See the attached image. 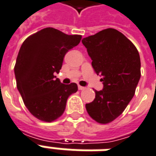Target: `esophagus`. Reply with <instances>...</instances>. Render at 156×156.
<instances>
[{
	"label": "esophagus",
	"instance_id": "34e87169",
	"mask_svg": "<svg viewBox=\"0 0 156 156\" xmlns=\"http://www.w3.org/2000/svg\"><path fill=\"white\" fill-rule=\"evenodd\" d=\"M84 87H83V86H80V85H78V89L79 90H83L84 89Z\"/></svg>",
	"mask_w": 156,
	"mask_h": 156
}]
</instances>
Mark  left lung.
Returning a JSON list of instances; mask_svg holds the SVG:
<instances>
[{
	"label": "left lung",
	"mask_w": 156,
	"mask_h": 156,
	"mask_svg": "<svg viewBox=\"0 0 156 156\" xmlns=\"http://www.w3.org/2000/svg\"><path fill=\"white\" fill-rule=\"evenodd\" d=\"M82 42L104 83L103 90H95L94 100L86 105V109L94 120L108 124L134 97L141 75L140 54L132 41L114 28L102 30Z\"/></svg>",
	"instance_id": "left-lung-1"
}]
</instances>
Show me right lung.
<instances>
[{
    "label": "right lung",
    "instance_id": "obj_1",
    "mask_svg": "<svg viewBox=\"0 0 156 156\" xmlns=\"http://www.w3.org/2000/svg\"><path fill=\"white\" fill-rule=\"evenodd\" d=\"M81 35H67L47 27L23 41L16 58V87L29 112L39 120L52 122L61 117L68 98L78 85L62 84L58 73L65 54L79 44Z\"/></svg>",
    "mask_w": 156,
    "mask_h": 156
}]
</instances>
